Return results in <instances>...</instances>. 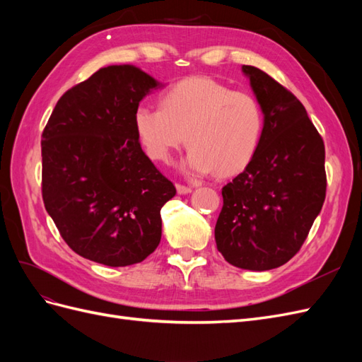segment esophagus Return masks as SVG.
<instances>
[{
    "mask_svg": "<svg viewBox=\"0 0 362 362\" xmlns=\"http://www.w3.org/2000/svg\"><path fill=\"white\" fill-rule=\"evenodd\" d=\"M177 192L180 194H187L192 192V187L190 185H184V184H177Z\"/></svg>",
    "mask_w": 362,
    "mask_h": 362,
    "instance_id": "34e87169",
    "label": "esophagus"
}]
</instances>
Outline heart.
Returning a JSON list of instances; mask_svg holds the SVG:
<instances>
[{"mask_svg":"<svg viewBox=\"0 0 362 362\" xmlns=\"http://www.w3.org/2000/svg\"><path fill=\"white\" fill-rule=\"evenodd\" d=\"M158 105L140 104L134 112L136 134L151 160L169 163L187 144L185 170L229 177L254 158L264 119L252 95L193 76L164 90Z\"/></svg>","mask_w":362,"mask_h":362,"instance_id":"b5f03b06","label":"heart"}]
</instances>
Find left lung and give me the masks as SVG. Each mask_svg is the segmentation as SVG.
<instances>
[{
	"mask_svg": "<svg viewBox=\"0 0 362 362\" xmlns=\"http://www.w3.org/2000/svg\"><path fill=\"white\" fill-rule=\"evenodd\" d=\"M264 113L258 149L222 189L216 245L235 267L270 270L300 250L326 196L325 144L287 87L243 66Z\"/></svg>",
	"mask_w": 362,
	"mask_h": 362,
	"instance_id": "obj_1",
	"label": "left lung"
}]
</instances>
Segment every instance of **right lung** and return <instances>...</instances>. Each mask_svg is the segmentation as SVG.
<instances>
[{
	"mask_svg": "<svg viewBox=\"0 0 362 362\" xmlns=\"http://www.w3.org/2000/svg\"><path fill=\"white\" fill-rule=\"evenodd\" d=\"M158 83L139 68H103L62 95L42 133V198L62 238L100 264L144 261L177 189L141 151L134 112Z\"/></svg>",
	"mask_w": 362,
	"mask_h": 362,
	"instance_id": "add662e5",
	"label": "right lung"
}]
</instances>
